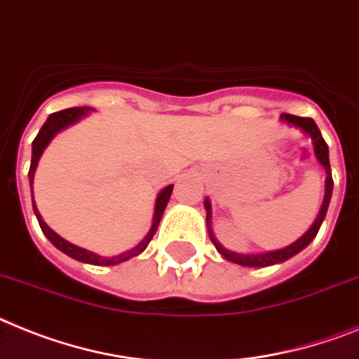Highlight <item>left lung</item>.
Masks as SVG:
<instances>
[{
	"instance_id": "1",
	"label": "left lung",
	"mask_w": 359,
	"mask_h": 359,
	"mask_svg": "<svg viewBox=\"0 0 359 359\" xmlns=\"http://www.w3.org/2000/svg\"><path fill=\"white\" fill-rule=\"evenodd\" d=\"M282 121H285L291 127H297V129H301L302 133L308 134L313 142V151H316V158L317 162L325 168L326 171V180H325V199H323L321 210H319V214H317L316 221H313V225L308 229L306 234H302L301 238L297 241H293L291 245L284 247V249L278 250H269V252H258V255H243V252H234V250H229L225 247L221 245L219 241L215 240L214 232H212V205H210V201L205 199V210H206V226H208V234L212 243L215 245L217 252H219L225 260L234 262L238 265H245V267H269V265L275 264H282V262L290 260L295 255H299L302 249L310 245L313 238L317 236L319 229H321L323 221H325L326 210H328V205H330V197H332V188H334V180H332V171H330V160H328V145L323 140L321 130L316 125V121L310 118H299V116H291V114H282L280 116Z\"/></svg>"
}]
</instances>
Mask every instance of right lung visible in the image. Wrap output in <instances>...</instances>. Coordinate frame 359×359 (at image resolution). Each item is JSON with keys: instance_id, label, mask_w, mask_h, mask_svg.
<instances>
[{"instance_id": "1", "label": "right lung", "mask_w": 359, "mask_h": 359, "mask_svg": "<svg viewBox=\"0 0 359 359\" xmlns=\"http://www.w3.org/2000/svg\"><path fill=\"white\" fill-rule=\"evenodd\" d=\"M92 110L94 109H90V107L66 109V110H60V112L51 114V116L46 119V123L42 125V129H40V133L36 134V138H34V142H33V156H31V168H29V184H31V189H33L34 171H36L38 160H40V156H42L43 149H46V147L49 145V142L55 138V134H58L60 130H64L66 127H69V125L77 123L79 119H83L84 116H88ZM171 191H173V184L165 186V188L158 194V197H156L153 225H151L149 232H147V236H145L144 240L140 241L138 245L133 247L130 250H125V252H121V255H118V256H112V258L99 256V255H95V252H92V250L83 249V247H77V245H74V243H69V241L64 240V238H60V236H58L55 230H51L48 225H46V221L42 219V215H40V212L36 210L34 199H33V210H34V215H36V219H38V225H40L42 232L46 234V238H48V240L51 241V243H53L58 250H62L64 255H68L69 258H74V260H77V262H83V264L116 265V264H121V262L130 260V258H134V256L142 255V252L145 250V247L149 245V241L153 240L154 232H156V229H158V223H160V219H162V214H164L165 206H168V201H170V197H171Z\"/></svg>"}]
</instances>
